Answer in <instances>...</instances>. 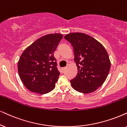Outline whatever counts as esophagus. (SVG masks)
Listing matches in <instances>:
<instances>
[{
  "label": "esophagus",
  "instance_id": "34e87169",
  "mask_svg": "<svg viewBox=\"0 0 127 127\" xmlns=\"http://www.w3.org/2000/svg\"><path fill=\"white\" fill-rule=\"evenodd\" d=\"M65 68H66V67H64V68H62V71H63V72L64 71H65Z\"/></svg>",
  "mask_w": 127,
  "mask_h": 127
}]
</instances>
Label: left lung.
Returning a JSON list of instances; mask_svg holds the SVG:
<instances>
[{
    "mask_svg": "<svg viewBox=\"0 0 127 127\" xmlns=\"http://www.w3.org/2000/svg\"><path fill=\"white\" fill-rule=\"evenodd\" d=\"M64 38L73 46L78 70L70 80L72 87L84 94L94 92L103 84L110 71L108 53L101 43L85 33H69Z\"/></svg>",
    "mask_w": 127,
    "mask_h": 127,
    "instance_id": "8db88e82",
    "label": "left lung"
}]
</instances>
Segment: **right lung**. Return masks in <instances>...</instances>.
I'll return each instance as SVG.
<instances>
[{
    "label": "right lung",
    "mask_w": 127,
    "mask_h": 127,
    "mask_svg": "<svg viewBox=\"0 0 127 127\" xmlns=\"http://www.w3.org/2000/svg\"><path fill=\"white\" fill-rule=\"evenodd\" d=\"M63 34H49L38 38L26 49L19 59L17 67L21 80L29 90L44 94L52 91L60 72L54 53Z\"/></svg>",
    "instance_id": "right-lung-1"
}]
</instances>
